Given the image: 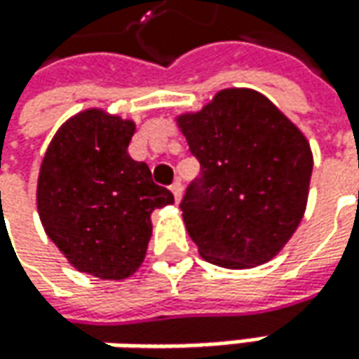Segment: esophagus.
<instances>
[{
    "label": "esophagus",
    "instance_id": "1",
    "mask_svg": "<svg viewBox=\"0 0 359 359\" xmlns=\"http://www.w3.org/2000/svg\"><path fill=\"white\" fill-rule=\"evenodd\" d=\"M170 191H172V194H175V201L179 203L180 196H182V184H180V180H175V182L170 184Z\"/></svg>",
    "mask_w": 359,
    "mask_h": 359
}]
</instances>
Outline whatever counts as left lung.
Listing matches in <instances>:
<instances>
[{
  "instance_id": "left-lung-1",
  "label": "left lung",
  "mask_w": 359,
  "mask_h": 359,
  "mask_svg": "<svg viewBox=\"0 0 359 359\" xmlns=\"http://www.w3.org/2000/svg\"><path fill=\"white\" fill-rule=\"evenodd\" d=\"M179 127L201 163L180 210L198 252L222 268L264 264L306 210L312 151L264 95L224 89Z\"/></svg>"
}]
</instances>
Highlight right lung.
<instances>
[{"mask_svg": "<svg viewBox=\"0 0 359 359\" xmlns=\"http://www.w3.org/2000/svg\"><path fill=\"white\" fill-rule=\"evenodd\" d=\"M135 123L99 109L57 130L41 163L37 210L47 236L81 272L130 276L147 254L151 212L175 203L147 163L127 153Z\"/></svg>", "mask_w": 359, "mask_h": 359, "instance_id": "obj_1", "label": "right lung"}]
</instances>
